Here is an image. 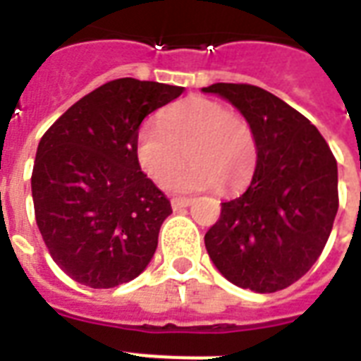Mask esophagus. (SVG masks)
Wrapping results in <instances>:
<instances>
[{
    "instance_id": "obj_1",
    "label": "esophagus",
    "mask_w": 361,
    "mask_h": 361,
    "mask_svg": "<svg viewBox=\"0 0 361 361\" xmlns=\"http://www.w3.org/2000/svg\"><path fill=\"white\" fill-rule=\"evenodd\" d=\"M172 204V208L174 209H181V208H187L189 204H191V198H185V197H174L170 200Z\"/></svg>"
}]
</instances>
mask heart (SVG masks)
Listing matches in <instances>:
<instances>
[{"label":"heart","instance_id":"obj_1","mask_svg":"<svg viewBox=\"0 0 361 361\" xmlns=\"http://www.w3.org/2000/svg\"><path fill=\"white\" fill-rule=\"evenodd\" d=\"M185 152L192 164L176 173ZM135 157L155 183L163 185L169 179L170 191L219 187V191L232 192L245 187L255 174L257 140L251 125L232 114L228 106L195 97L164 112L161 121H142L135 136Z\"/></svg>","mask_w":361,"mask_h":361}]
</instances>
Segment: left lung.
<instances>
[{
	"label": "left lung",
	"mask_w": 361,
	"mask_h": 361,
	"mask_svg": "<svg viewBox=\"0 0 361 361\" xmlns=\"http://www.w3.org/2000/svg\"><path fill=\"white\" fill-rule=\"evenodd\" d=\"M240 110L257 140V169L243 195L221 202L204 236L215 268L241 288L269 294L307 274L339 208L337 161L298 110L251 84H212Z\"/></svg>",
	"instance_id": "left-lung-1"
}]
</instances>
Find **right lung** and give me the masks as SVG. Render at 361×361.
Returning <instances> with one entry per match:
<instances>
[{"instance_id":"right-lung-1","label":"right lung","mask_w":361,"mask_h":361,"mask_svg":"<svg viewBox=\"0 0 361 361\" xmlns=\"http://www.w3.org/2000/svg\"><path fill=\"white\" fill-rule=\"evenodd\" d=\"M183 87L118 78L75 103L42 135L31 174L37 226L50 257L92 288L129 283L146 269L170 200L140 170L142 120Z\"/></svg>"}]
</instances>
